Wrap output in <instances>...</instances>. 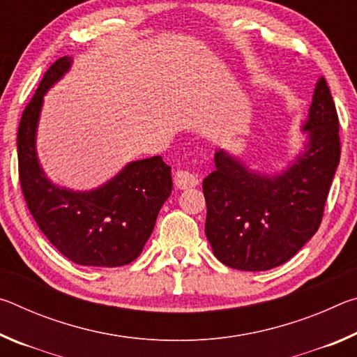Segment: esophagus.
<instances>
[{
	"label": "esophagus",
	"mask_w": 357,
	"mask_h": 357,
	"mask_svg": "<svg viewBox=\"0 0 357 357\" xmlns=\"http://www.w3.org/2000/svg\"><path fill=\"white\" fill-rule=\"evenodd\" d=\"M174 184L178 189H190L198 185V176L190 170H178L174 172Z\"/></svg>",
	"instance_id": "1"
}]
</instances>
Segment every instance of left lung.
I'll return each mask as SVG.
<instances>
[{
	"mask_svg": "<svg viewBox=\"0 0 357 357\" xmlns=\"http://www.w3.org/2000/svg\"><path fill=\"white\" fill-rule=\"evenodd\" d=\"M304 132V153L275 176L250 172L225 151L203 181L206 238L228 268L268 271L298 253L318 231L340 162L338 116L328 83H317Z\"/></svg>",
	"mask_w": 357,
	"mask_h": 357,
	"instance_id": "left-lung-1",
	"label": "left lung"
}]
</instances>
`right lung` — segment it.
<instances>
[{"label":"right lung","mask_w":357,"mask_h":357,"mask_svg":"<svg viewBox=\"0 0 357 357\" xmlns=\"http://www.w3.org/2000/svg\"><path fill=\"white\" fill-rule=\"evenodd\" d=\"M70 64L72 56L56 59L23 110L17 132L22 192L40 231L66 258L116 268L134 261L153 233L173 189L172 167L160 155L130 162L107 184L88 192L63 189L47 179L36 154V129L44 94Z\"/></svg>","instance_id":"right-lung-1"}]
</instances>
